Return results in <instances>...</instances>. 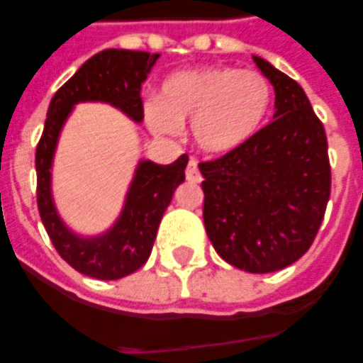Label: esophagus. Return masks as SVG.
Listing matches in <instances>:
<instances>
[{"mask_svg":"<svg viewBox=\"0 0 363 363\" xmlns=\"http://www.w3.org/2000/svg\"><path fill=\"white\" fill-rule=\"evenodd\" d=\"M186 179L190 182H199V181H201V175H199V169H198V162H196V160H190V162H188Z\"/></svg>","mask_w":363,"mask_h":363,"instance_id":"34e87169","label":"esophagus"}]
</instances>
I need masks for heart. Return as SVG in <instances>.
Instances as JSON below:
<instances>
[{
  "instance_id": "heart-1",
  "label": "heart",
  "mask_w": 363,
  "mask_h": 363,
  "mask_svg": "<svg viewBox=\"0 0 363 363\" xmlns=\"http://www.w3.org/2000/svg\"><path fill=\"white\" fill-rule=\"evenodd\" d=\"M271 105V86L256 71L201 67L177 71L147 105L148 128L162 135L192 121L194 143L207 154H230L252 139Z\"/></svg>"
}]
</instances>
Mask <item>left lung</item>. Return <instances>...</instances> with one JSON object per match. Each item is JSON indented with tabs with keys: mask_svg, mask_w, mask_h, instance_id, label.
<instances>
[{
	"mask_svg": "<svg viewBox=\"0 0 363 363\" xmlns=\"http://www.w3.org/2000/svg\"><path fill=\"white\" fill-rule=\"evenodd\" d=\"M275 90L273 121L233 152L199 164L203 222L222 259L248 273L298 262L330 199L328 139L298 82L252 56Z\"/></svg>",
	"mask_w": 363,
	"mask_h": 363,
	"instance_id": "left-lung-1",
	"label": "left lung"
}]
</instances>
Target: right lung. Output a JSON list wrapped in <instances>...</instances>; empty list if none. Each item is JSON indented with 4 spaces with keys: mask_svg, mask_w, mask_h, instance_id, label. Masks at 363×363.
Here are the masks:
<instances>
[{
    "mask_svg": "<svg viewBox=\"0 0 363 363\" xmlns=\"http://www.w3.org/2000/svg\"><path fill=\"white\" fill-rule=\"evenodd\" d=\"M160 54L107 48L77 69L54 94L37 145V205L48 238L62 258L79 273L99 281H116L137 271L152 252L165 209L184 182L188 156L173 164L139 160L116 220L105 232L84 235L62 218L52 194V165L65 122L79 104H107L135 124L143 122L141 86Z\"/></svg>",
    "mask_w": 363,
    "mask_h": 363,
    "instance_id": "1",
    "label": "right lung"
}]
</instances>
